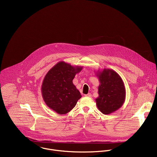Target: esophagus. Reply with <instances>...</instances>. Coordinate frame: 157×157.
<instances>
[{"mask_svg":"<svg viewBox=\"0 0 157 157\" xmlns=\"http://www.w3.org/2000/svg\"><path fill=\"white\" fill-rule=\"evenodd\" d=\"M85 96H86V97H91V94L89 93L87 94H85Z\"/></svg>","mask_w":157,"mask_h":157,"instance_id":"34e87169","label":"esophagus"}]
</instances>
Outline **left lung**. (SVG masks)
<instances>
[{
    "label": "left lung",
    "instance_id": "left-lung-1",
    "mask_svg": "<svg viewBox=\"0 0 157 157\" xmlns=\"http://www.w3.org/2000/svg\"><path fill=\"white\" fill-rule=\"evenodd\" d=\"M96 76L100 82L96 105L103 114L109 115L123 105L126 97L124 85L121 77L110 69L98 70Z\"/></svg>",
    "mask_w": 157,
    "mask_h": 157
}]
</instances>
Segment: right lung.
<instances>
[{"label":"right lung","instance_id":"add662e5","mask_svg":"<svg viewBox=\"0 0 157 157\" xmlns=\"http://www.w3.org/2000/svg\"><path fill=\"white\" fill-rule=\"evenodd\" d=\"M83 67L71 66L64 61L55 64L46 74L41 88L47 105L60 115L66 114L81 98L80 91L72 80Z\"/></svg>","mask_w":157,"mask_h":157}]
</instances>
